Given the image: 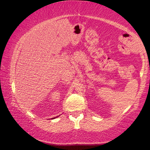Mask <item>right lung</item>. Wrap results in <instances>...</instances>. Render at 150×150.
I'll return each mask as SVG.
<instances>
[{
	"label": "right lung",
	"mask_w": 150,
	"mask_h": 150,
	"mask_svg": "<svg viewBox=\"0 0 150 150\" xmlns=\"http://www.w3.org/2000/svg\"><path fill=\"white\" fill-rule=\"evenodd\" d=\"M57 117V116H56V117H53V118H52V119L53 120V119H54V118H56V117Z\"/></svg>",
	"instance_id": "right-lung-1"
}]
</instances>
